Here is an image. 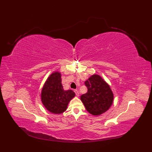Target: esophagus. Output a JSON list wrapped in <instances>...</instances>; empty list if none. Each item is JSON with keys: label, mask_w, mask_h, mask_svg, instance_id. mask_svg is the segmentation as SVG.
<instances>
[{"label": "esophagus", "mask_w": 152, "mask_h": 152, "mask_svg": "<svg viewBox=\"0 0 152 152\" xmlns=\"http://www.w3.org/2000/svg\"><path fill=\"white\" fill-rule=\"evenodd\" d=\"M75 94H76V95L77 97H79V91H77V90H75Z\"/></svg>", "instance_id": "34e87169"}]
</instances>
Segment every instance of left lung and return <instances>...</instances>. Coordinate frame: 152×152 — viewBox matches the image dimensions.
Instances as JSON below:
<instances>
[{"instance_id":"1","label":"left lung","mask_w":152,"mask_h":152,"mask_svg":"<svg viewBox=\"0 0 152 152\" xmlns=\"http://www.w3.org/2000/svg\"><path fill=\"white\" fill-rule=\"evenodd\" d=\"M87 93L81 96L86 109L94 116L106 112L112 105L114 94L108 84L100 75L94 74L85 81Z\"/></svg>"}]
</instances>
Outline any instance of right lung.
<instances>
[{
    "mask_svg": "<svg viewBox=\"0 0 152 152\" xmlns=\"http://www.w3.org/2000/svg\"><path fill=\"white\" fill-rule=\"evenodd\" d=\"M61 76L59 71H54L50 75L42 87L41 95L44 107L56 115L65 112L68 103L76 95L73 91L63 89Z\"/></svg>",
    "mask_w": 152,
    "mask_h": 152,
    "instance_id": "right-lung-1",
    "label": "right lung"
}]
</instances>
